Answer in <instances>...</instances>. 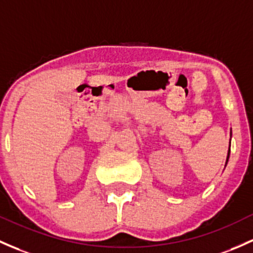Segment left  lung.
<instances>
[{
  "instance_id": "8db88e82",
  "label": "left lung",
  "mask_w": 253,
  "mask_h": 253,
  "mask_svg": "<svg viewBox=\"0 0 253 253\" xmlns=\"http://www.w3.org/2000/svg\"><path fill=\"white\" fill-rule=\"evenodd\" d=\"M230 137H232V132H230ZM229 155H230V144H229V150H228V155H227V161H225V166H227L228 160H229Z\"/></svg>"
}]
</instances>
